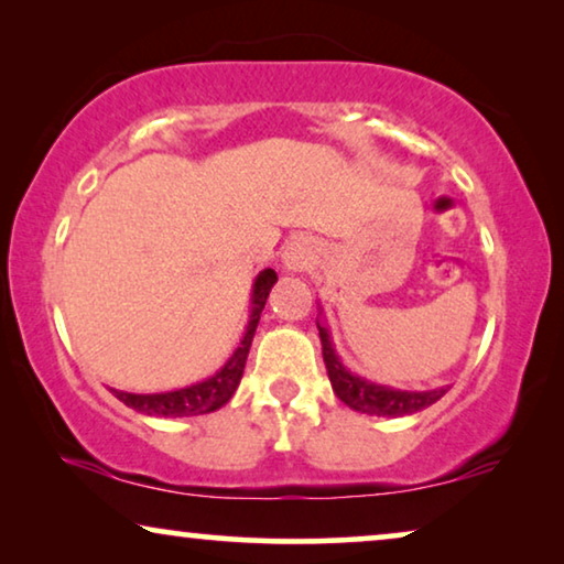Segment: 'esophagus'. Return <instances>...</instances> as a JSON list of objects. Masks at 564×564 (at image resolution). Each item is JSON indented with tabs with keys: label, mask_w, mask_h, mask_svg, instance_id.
I'll return each instance as SVG.
<instances>
[{
	"label": "esophagus",
	"mask_w": 564,
	"mask_h": 564,
	"mask_svg": "<svg viewBox=\"0 0 564 564\" xmlns=\"http://www.w3.org/2000/svg\"><path fill=\"white\" fill-rule=\"evenodd\" d=\"M315 257H318V249H315V243L311 241V238L303 236V238H295V241L288 246L282 264L288 272H303V269L313 264Z\"/></svg>",
	"instance_id": "34e87169"
}]
</instances>
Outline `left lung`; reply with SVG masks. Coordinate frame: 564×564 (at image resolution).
I'll list each match as a JSON object with an SVG mask.
<instances>
[{
	"mask_svg": "<svg viewBox=\"0 0 564 564\" xmlns=\"http://www.w3.org/2000/svg\"><path fill=\"white\" fill-rule=\"evenodd\" d=\"M321 315H323V307H321ZM315 323H318V334H321V344H323V361H326L330 388H334L338 400L349 405L351 411L398 419V415H411V413L423 411V408L434 405L436 400L446 392V388L395 390V388H390V384H377V382L365 380V377L354 375L351 369L344 367L341 357L336 354L334 338H330L326 321H315Z\"/></svg>",
	"mask_w": 564,
	"mask_h": 564,
	"instance_id": "left-lung-1",
	"label": "left lung"
}]
</instances>
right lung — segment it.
Segmentation results:
<instances>
[{"instance_id": "add662e5", "label": "right lung", "mask_w": 564, "mask_h": 564, "mask_svg": "<svg viewBox=\"0 0 564 564\" xmlns=\"http://www.w3.org/2000/svg\"><path fill=\"white\" fill-rule=\"evenodd\" d=\"M274 282H276L274 269H264V272H259L257 280H253L249 326L243 330V338L241 344H238V349L230 354V359L213 377H207L203 382L187 384V388L169 390V392H151V395H143V392H126V390H112V395L138 413L166 415V419H182V415H203V413L218 411V408H223L230 398H234L238 382H241L246 357H249L261 311H264L269 290L274 288Z\"/></svg>"}]
</instances>
